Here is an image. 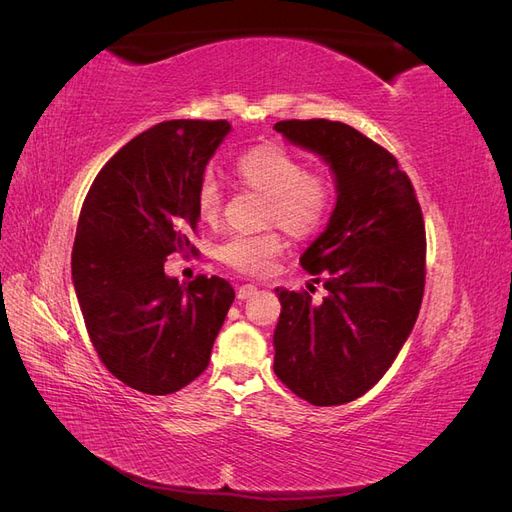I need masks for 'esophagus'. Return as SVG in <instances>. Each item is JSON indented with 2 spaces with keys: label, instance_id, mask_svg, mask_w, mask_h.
I'll return each mask as SVG.
<instances>
[{
  "label": "esophagus",
  "instance_id": "34e87169",
  "mask_svg": "<svg viewBox=\"0 0 512 512\" xmlns=\"http://www.w3.org/2000/svg\"><path fill=\"white\" fill-rule=\"evenodd\" d=\"M256 292H258V288H256L254 284H243V286L237 290V297H239L241 301H245V299H252Z\"/></svg>",
  "mask_w": 512,
  "mask_h": 512
}]
</instances>
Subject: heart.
I'll return each instance as SVG.
<instances>
[{
	"mask_svg": "<svg viewBox=\"0 0 512 512\" xmlns=\"http://www.w3.org/2000/svg\"><path fill=\"white\" fill-rule=\"evenodd\" d=\"M237 177L243 188L267 196L265 224H280L290 237L305 241L327 226L337 200L335 177L324 168L307 170V162L280 143H262L237 158ZM198 220L218 226L224 213L222 185L205 177L196 190ZM286 250V239L277 228L262 232H237L215 250L224 265L245 275H260Z\"/></svg>",
	"mask_w": 512,
	"mask_h": 512,
	"instance_id": "heart-1",
	"label": "heart"
}]
</instances>
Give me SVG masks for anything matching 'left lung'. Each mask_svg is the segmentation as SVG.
I'll use <instances>...</instances> for the list:
<instances>
[{"mask_svg": "<svg viewBox=\"0 0 512 512\" xmlns=\"http://www.w3.org/2000/svg\"><path fill=\"white\" fill-rule=\"evenodd\" d=\"M290 143L329 162L337 205L327 230L301 256L327 288L280 290L275 376L314 406H342L365 395L395 361L425 292V222L410 177L391 151L329 119L277 121Z\"/></svg>", "mask_w": 512, "mask_h": 512, "instance_id": "1", "label": "left lung"}]
</instances>
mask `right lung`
Returning a JSON list of instances; mask_svg holds the SVG:
<instances>
[{
    "instance_id": "add662e5",
    "label": "right lung",
    "mask_w": 512,
    "mask_h": 512,
    "mask_svg": "<svg viewBox=\"0 0 512 512\" xmlns=\"http://www.w3.org/2000/svg\"><path fill=\"white\" fill-rule=\"evenodd\" d=\"M226 119H173L138 134L91 183L76 226L72 280L91 344L130 389L170 395L209 365L235 290L218 275L179 284L173 252H196V190Z\"/></svg>"
}]
</instances>
